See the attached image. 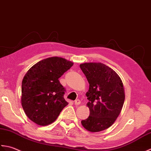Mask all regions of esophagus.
Returning a JSON list of instances; mask_svg holds the SVG:
<instances>
[{
  "instance_id": "1",
  "label": "esophagus",
  "mask_w": 151,
  "mask_h": 151,
  "mask_svg": "<svg viewBox=\"0 0 151 151\" xmlns=\"http://www.w3.org/2000/svg\"><path fill=\"white\" fill-rule=\"evenodd\" d=\"M80 104H81V101H80L79 100H75V102H74L75 105L78 106V105H79Z\"/></svg>"
}]
</instances>
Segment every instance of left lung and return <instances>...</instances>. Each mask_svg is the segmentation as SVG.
Instances as JSON below:
<instances>
[{
  "label": "left lung",
  "mask_w": 151,
  "mask_h": 151,
  "mask_svg": "<svg viewBox=\"0 0 151 151\" xmlns=\"http://www.w3.org/2000/svg\"><path fill=\"white\" fill-rule=\"evenodd\" d=\"M89 83L86 96L90 115L81 121L85 129L98 132L109 128L121 112L125 99L122 81L115 71L101 63L80 64Z\"/></svg>",
  "instance_id": "1"
}]
</instances>
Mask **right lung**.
I'll use <instances>...</instances> for the list:
<instances>
[{
	"mask_svg": "<svg viewBox=\"0 0 151 151\" xmlns=\"http://www.w3.org/2000/svg\"><path fill=\"white\" fill-rule=\"evenodd\" d=\"M73 64L58 57L42 60L24 75L21 85V105L28 118L39 126L51 124L68 103L58 78Z\"/></svg>",
	"mask_w": 151,
	"mask_h": 151,
	"instance_id": "add662e5",
	"label": "right lung"
}]
</instances>
